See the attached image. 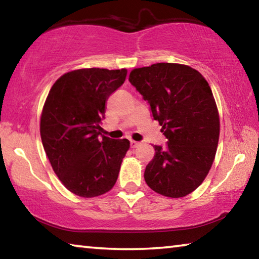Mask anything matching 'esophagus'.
<instances>
[{"label": "esophagus", "mask_w": 259, "mask_h": 259, "mask_svg": "<svg viewBox=\"0 0 259 259\" xmlns=\"http://www.w3.org/2000/svg\"><path fill=\"white\" fill-rule=\"evenodd\" d=\"M138 145H139L138 142H135V140H131V142H130V147L131 148H136Z\"/></svg>", "instance_id": "34e87169"}]
</instances>
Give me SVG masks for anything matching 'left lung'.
<instances>
[{
	"mask_svg": "<svg viewBox=\"0 0 259 259\" xmlns=\"http://www.w3.org/2000/svg\"><path fill=\"white\" fill-rule=\"evenodd\" d=\"M129 81L150 104L168 139L165 147L153 146L145 182L161 195L186 196L202 184L216 155L219 115L212 91L196 69L182 64L135 68Z\"/></svg>",
	"mask_w": 259,
	"mask_h": 259,
	"instance_id": "obj_1",
	"label": "left lung"
}]
</instances>
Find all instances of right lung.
Masks as SVG:
<instances>
[{
	"instance_id": "obj_1",
	"label": "right lung",
	"mask_w": 259,
	"mask_h": 259,
	"mask_svg": "<svg viewBox=\"0 0 259 259\" xmlns=\"http://www.w3.org/2000/svg\"><path fill=\"white\" fill-rule=\"evenodd\" d=\"M126 69L82 68L60 76L43 106L40 133L52 169L64 186L94 198L115 185L128 139L100 137L106 102Z\"/></svg>"
}]
</instances>
